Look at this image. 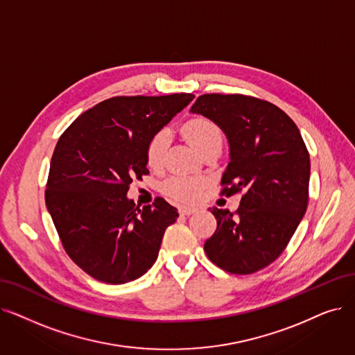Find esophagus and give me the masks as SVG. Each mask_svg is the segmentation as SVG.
<instances>
[{"label": "esophagus", "mask_w": 355, "mask_h": 355, "mask_svg": "<svg viewBox=\"0 0 355 355\" xmlns=\"http://www.w3.org/2000/svg\"><path fill=\"white\" fill-rule=\"evenodd\" d=\"M196 211H197V209H194V207H181L180 209V213L182 216H190V214H194Z\"/></svg>", "instance_id": "34e87169"}]
</instances>
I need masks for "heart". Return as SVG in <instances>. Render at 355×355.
Here are the masks:
<instances>
[{
  "mask_svg": "<svg viewBox=\"0 0 355 355\" xmlns=\"http://www.w3.org/2000/svg\"><path fill=\"white\" fill-rule=\"evenodd\" d=\"M182 133L186 135L187 139L197 148L200 153H203L207 148L214 144H219L223 141V135L219 126L214 121L197 116L189 119L182 125ZM169 145V133L168 130L162 129L157 133H153L145 148V159L146 165L152 169H158L162 166L165 153ZM206 186V181L198 177H169L166 178L161 190L169 198L175 200L180 203H191L200 196L202 190Z\"/></svg>",
  "mask_w": 355,
  "mask_h": 355,
  "instance_id": "heart-1",
  "label": "heart"
}]
</instances>
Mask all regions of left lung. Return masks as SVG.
Wrapping results in <instances>:
<instances>
[{"instance_id": "1", "label": "left lung", "mask_w": 355, "mask_h": 355, "mask_svg": "<svg viewBox=\"0 0 355 355\" xmlns=\"http://www.w3.org/2000/svg\"><path fill=\"white\" fill-rule=\"evenodd\" d=\"M191 113L213 120L229 141L220 194L243 191L235 213L210 209L218 227L205 252L227 272H257L283 254L306 213L309 152L295 121L266 100L213 92L200 96Z\"/></svg>"}]
</instances>
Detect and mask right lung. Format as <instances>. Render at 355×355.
<instances>
[{
  "instance_id": "right-lung-1",
  "label": "right lung",
  "mask_w": 355,
  "mask_h": 355,
  "mask_svg": "<svg viewBox=\"0 0 355 355\" xmlns=\"http://www.w3.org/2000/svg\"><path fill=\"white\" fill-rule=\"evenodd\" d=\"M193 94L113 97L76 117L55 146L44 200L64 250L92 279L123 284L155 263L178 211L164 198L135 206L130 182L149 174L145 148Z\"/></svg>"
}]
</instances>
